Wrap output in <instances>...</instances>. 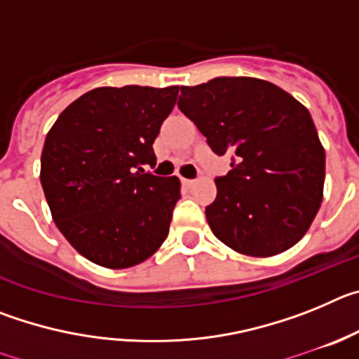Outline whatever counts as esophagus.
<instances>
[{"label": "esophagus", "instance_id": "obj_1", "mask_svg": "<svg viewBox=\"0 0 359 359\" xmlns=\"http://www.w3.org/2000/svg\"><path fill=\"white\" fill-rule=\"evenodd\" d=\"M182 183H183V185L189 187V189H190V187H194V185H196V180H187V177H183Z\"/></svg>", "mask_w": 359, "mask_h": 359}]
</instances>
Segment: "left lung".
Wrapping results in <instances>:
<instances>
[{"mask_svg": "<svg viewBox=\"0 0 359 359\" xmlns=\"http://www.w3.org/2000/svg\"><path fill=\"white\" fill-rule=\"evenodd\" d=\"M177 107L231 170L205 208L214 236L250 257L286 252L306 236L323 198L325 151L306 106L253 77L182 86Z\"/></svg>", "mask_w": 359, "mask_h": 359, "instance_id": "8db88e82", "label": "left lung"}]
</instances>
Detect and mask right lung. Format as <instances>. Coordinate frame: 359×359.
<instances>
[{
    "label": "right lung",
    "instance_id": "1",
    "mask_svg": "<svg viewBox=\"0 0 359 359\" xmlns=\"http://www.w3.org/2000/svg\"><path fill=\"white\" fill-rule=\"evenodd\" d=\"M177 86L95 88L62 111L44 140L41 185L57 228L88 261L140 264L169 236L182 183L149 174L152 144Z\"/></svg>",
    "mask_w": 359,
    "mask_h": 359
}]
</instances>
